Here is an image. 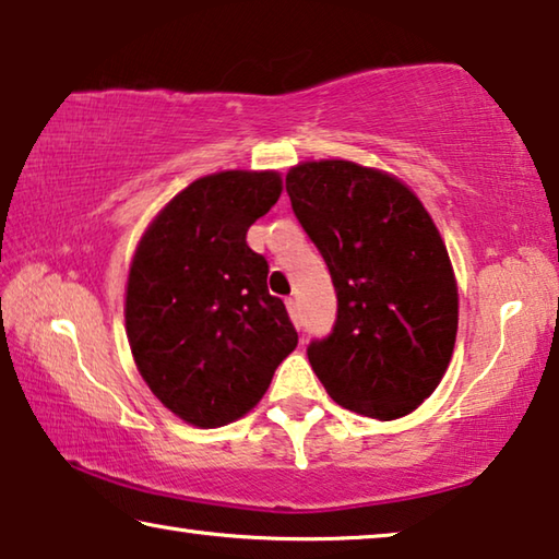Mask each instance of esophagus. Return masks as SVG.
<instances>
[{"instance_id":"1","label":"esophagus","mask_w":559,"mask_h":559,"mask_svg":"<svg viewBox=\"0 0 559 559\" xmlns=\"http://www.w3.org/2000/svg\"><path fill=\"white\" fill-rule=\"evenodd\" d=\"M286 308H288L290 318L298 323V300H296V298H288V300H286Z\"/></svg>"}]
</instances>
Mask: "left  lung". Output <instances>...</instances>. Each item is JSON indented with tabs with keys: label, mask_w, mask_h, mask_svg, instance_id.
Masks as SVG:
<instances>
[{
	"label": "left lung",
	"mask_w": 559,
	"mask_h": 559,
	"mask_svg": "<svg viewBox=\"0 0 559 559\" xmlns=\"http://www.w3.org/2000/svg\"><path fill=\"white\" fill-rule=\"evenodd\" d=\"M293 212L337 293L333 333L308 359L349 412L400 419L437 390L459 330V288L437 224L382 169L320 159L288 169Z\"/></svg>",
	"instance_id": "left-lung-1"
}]
</instances>
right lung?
<instances>
[{
    "label": "right lung",
    "instance_id": "1",
    "mask_svg": "<svg viewBox=\"0 0 559 559\" xmlns=\"http://www.w3.org/2000/svg\"><path fill=\"white\" fill-rule=\"evenodd\" d=\"M273 169L194 179L140 239L126 288V333L150 390L179 419L216 429L251 412L298 345L269 263L246 243L278 202Z\"/></svg>",
    "mask_w": 559,
    "mask_h": 559
}]
</instances>
